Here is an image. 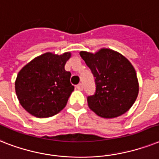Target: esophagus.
<instances>
[{"mask_svg":"<svg viewBox=\"0 0 159 159\" xmlns=\"http://www.w3.org/2000/svg\"><path fill=\"white\" fill-rule=\"evenodd\" d=\"M76 88H77L79 90H82L83 89V84H79L76 85Z\"/></svg>","mask_w":159,"mask_h":159,"instance_id":"34e87169","label":"esophagus"}]
</instances>
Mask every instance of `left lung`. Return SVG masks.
Segmentation results:
<instances>
[{
    "instance_id": "obj_1",
    "label": "left lung",
    "mask_w": 159,
    "mask_h": 159,
    "mask_svg": "<svg viewBox=\"0 0 159 159\" xmlns=\"http://www.w3.org/2000/svg\"><path fill=\"white\" fill-rule=\"evenodd\" d=\"M80 55L95 78L94 94L87 98L89 108L104 118L125 113L139 93L136 72L131 63L121 54L107 48L95 54L80 52Z\"/></svg>"
}]
</instances>
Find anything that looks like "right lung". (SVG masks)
<instances>
[{"mask_svg": "<svg viewBox=\"0 0 159 159\" xmlns=\"http://www.w3.org/2000/svg\"><path fill=\"white\" fill-rule=\"evenodd\" d=\"M70 53L47 52L21 69L15 80V92L21 106L34 116L50 117L64 108L73 92L70 71L65 65Z\"/></svg>", "mask_w": 159, "mask_h": 159, "instance_id": "obj_1", "label": "right lung"}]
</instances>
